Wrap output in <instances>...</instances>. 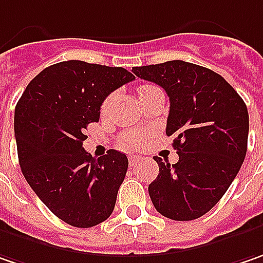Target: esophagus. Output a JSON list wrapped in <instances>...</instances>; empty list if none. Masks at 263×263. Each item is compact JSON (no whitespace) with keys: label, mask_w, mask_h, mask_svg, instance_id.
Returning <instances> with one entry per match:
<instances>
[{"label":"esophagus","mask_w":263,"mask_h":263,"mask_svg":"<svg viewBox=\"0 0 263 263\" xmlns=\"http://www.w3.org/2000/svg\"><path fill=\"white\" fill-rule=\"evenodd\" d=\"M138 160H140V157H138V156H129V166H131V167H134V166H135V163H137Z\"/></svg>","instance_id":"obj_1"}]
</instances>
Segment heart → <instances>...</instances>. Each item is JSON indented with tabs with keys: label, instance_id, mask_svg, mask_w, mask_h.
<instances>
[{
	"label": "heart",
	"instance_id": "1",
	"mask_svg": "<svg viewBox=\"0 0 263 263\" xmlns=\"http://www.w3.org/2000/svg\"><path fill=\"white\" fill-rule=\"evenodd\" d=\"M153 85H143L138 88V94L140 92H143L145 89H148V88H152ZM110 101H111V97L106 98V101L103 103V110H106L109 107ZM145 141V137H144V134L138 131H126L123 132L122 135H120V143L122 145H125V147H129V148H135V147H141Z\"/></svg>",
	"mask_w": 263,
	"mask_h": 263
}]
</instances>
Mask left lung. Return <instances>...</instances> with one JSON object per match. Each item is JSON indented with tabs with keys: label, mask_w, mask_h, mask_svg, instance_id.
<instances>
[{
	"label": "left lung",
	"mask_w": 263,
	"mask_h": 263,
	"mask_svg": "<svg viewBox=\"0 0 263 263\" xmlns=\"http://www.w3.org/2000/svg\"><path fill=\"white\" fill-rule=\"evenodd\" d=\"M166 91V135H174L175 165L154 157L159 175L148 185L154 208L174 221H193L221 200L247 152L249 113L243 98L208 67L172 60L134 67Z\"/></svg>",
	"instance_id": "left-lung-1"
}]
</instances>
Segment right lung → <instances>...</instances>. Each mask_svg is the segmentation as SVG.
I'll return each instance as SVG.
<instances>
[{"label": "right lung", "mask_w": 263, "mask_h": 263, "mask_svg": "<svg viewBox=\"0 0 263 263\" xmlns=\"http://www.w3.org/2000/svg\"><path fill=\"white\" fill-rule=\"evenodd\" d=\"M134 79L123 67L69 60L36 74L17 101L14 135L23 177L41 201L72 227L98 225L115 209L128 157L109 150L96 159L82 144L106 97Z\"/></svg>", "instance_id": "1"}]
</instances>
